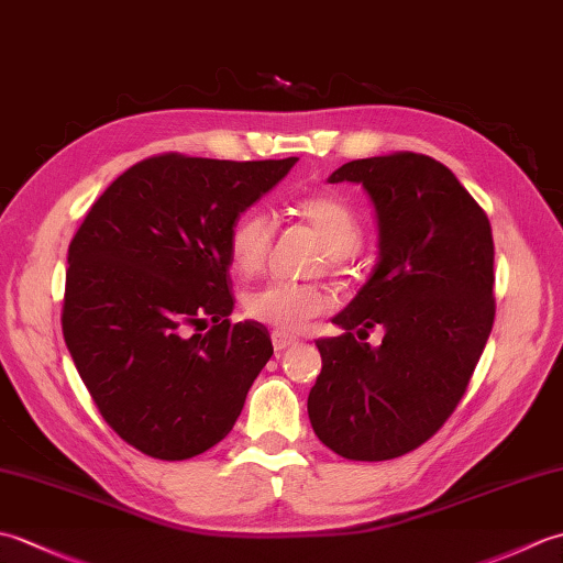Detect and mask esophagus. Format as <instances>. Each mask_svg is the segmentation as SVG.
Wrapping results in <instances>:
<instances>
[{"mask_svg":"<svg viewBox=\"0 0 563 563\" xmlns=\"http://www.w3.org/2000/svg\"><path fill=\"white\" fill-rule=\"evenodd\" d=\"M297 341L292 336H288V333H280V331H273V345L275 351H285L290 349V345H295Z\"/></svg>","mask_w":563,"mask_h":563,"instance_id":"esophagus-1","label":"esophagus"}]
</instances>
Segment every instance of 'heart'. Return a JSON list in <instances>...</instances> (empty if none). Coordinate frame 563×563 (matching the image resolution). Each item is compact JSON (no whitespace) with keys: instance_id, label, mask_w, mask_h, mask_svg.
Segmentation results:
<instances>
[{"instance_id":"1","label":"heart","mask_w":563,"mask_h":563,"mask_svg":"<svg viewBox=\"0 0 563 563\" xmlns=\"http://www.w3.org/2000/svg\"><path fill=\"white\" fill-rule=\"evenodd\" d=\"M295 214L319 234L331 268H343V263L361 244V224L343 200L329 194L305 196L295 202ZM275 224L268 212L246 210L234 220L227 249L236 273L256 275L266 266L273 246ZM333 307V297L317 283L273 280L263 288L249 292L244 309L251 319L261 321L280 333L302 331L309 321L321 317Z\"/></svg>"}]
</instances>
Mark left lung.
I'll use <instances>...</instances> for the list:
<instances>
[{"label": "left lung", "mask_w": 563, "mask_h": 563, "mask_svg": "<svg viewBox=\"0 0 563 563\" xmlns=\"http://www.w3.org/2000/svg\"><path fill=\"white\" fill-rule=\"evenodd\" d=\"M357 184L375 208L377 263L317 341L321 375L307 411L345 460L382 462L435 435L470 385L494 327V236L448 166L399 152L343 164L329 184ZM382 328L379 346L366 343Z\"/></svg>", "instance_id": "left-lung-1"}]
</instances>
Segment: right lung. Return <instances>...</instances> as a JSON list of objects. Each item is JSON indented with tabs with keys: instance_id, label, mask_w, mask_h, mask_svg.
Instances as JSON below:
<instances>
[{
	"instance_id": "obj_1",
	"label": "right lung",
	"mask_w": 563,
	"mask_h": 563,
	"mask_svg": "<svg viewBox=\"0 0 563 563\" xmlns=\"http://www.w3.org/2000/svg\"><path fill=\"white\" fill-rule=\"evenodd\" d=\"M295 162L150 157L103 190L71 239L65 343L106 423L150 457L218 445L271 361L266 327L230 321L227 239Z\"/></svg>"
}]
</instances>
